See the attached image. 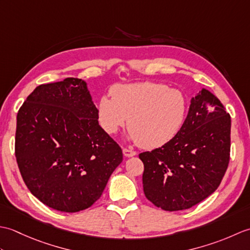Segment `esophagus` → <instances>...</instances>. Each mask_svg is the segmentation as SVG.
<instances>
[{"label": "esophagus", "instance_id": "1", "mask_svg": "<svg viewBox=\"0 0 250 250\" xmlns=\"http://www.w3.org/2000/svg\"><path fill=\"white\" fill-rule=\"evenodd\" d=\"M122 152H124V155H125V157H133V156H135L136 155V152L134 151V150H131V149H128V148H124V149H122Z\"/></svg>", "mask_w": 250, "mask_h": 250}]
</instances>
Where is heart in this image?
<instances>
[{"instance_id":"1","label":"heart","mask_w":250,"mask_h":250,"mask_svg":"<svg viewBox=\"0 0 250 250\" xmlns=\"http://www.w3.org/2000/svg\"><path fill=\"white\" fill-rule=\"evenodd\" d=\"M113 98L102 95L98 103L99 121L106 133L114 134L128 122L129 140L145 149L166 145L185 121L187 101L184 94L159 83L118 84Z\"/></svg>"}]
</instances>
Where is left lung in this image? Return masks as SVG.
<instances>
[{"mask_svg": "<svg viewBox=\"0 0 250 250\" xmlns=\"http://www.w3.org/2000/svg\"><path fill=\"white\" fill-rule=\"evenodd\" d=\"M231 117L208 90L191 99L184 125L162 147L140 153L146 198L168 211L187 209L219 187L230 161Z\"/></svg>", "mask_w": 250, "mask_h": 250, "instance_id": "1", "label": "left lung"}]
</instances>
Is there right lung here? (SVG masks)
Listing matches in <instances>:
<instances>
[{
  "instance_id": "right-lung-1",
  "label": "right lung",
  "mask_w": 250,
  "mask_h": 250,
  "mask_svg": "<svg viewBox=\"0 0 250 250\" xmlns=\"http://www.w3.org/2000/svg\"><path fill=\"white\" fill-rule=\"evenodd\" d=\"M98 119L83 79L40 84L26 98L17 115L15 155L42 203L76 213L101 198L122 150Z\"/></svg>"
}]
</instances>
